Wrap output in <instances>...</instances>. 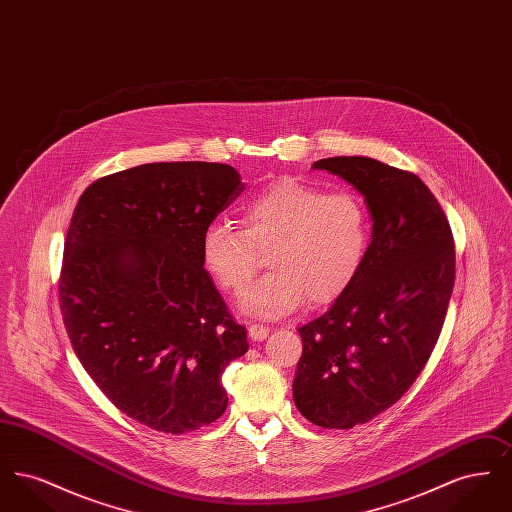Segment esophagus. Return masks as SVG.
Listing matches in <instances>:
<instances>
[{"label": "esophagus", "mask_w": 512, "mask_h": 512, "mask_svg": "<svg viewBox=\"0 0 512 512\" xmlns=\"http://www.w3.org/2000/svg\"><path fill=\"white\" fill-rule=\"evenodd\" d=\"M268 332H270V328L263 326V324H251L249 326V338L253 341L267 340Z\"/></svg>", "instance_id": "34e87169"}]
</instances>
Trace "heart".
Here are the masks:
<instances>
[{
	"instance_id": "obj_1",
	"label": "heart",
	"mask_w": 512,
	"mask_h": 512,
	"mask_svg": "<svg viewBox=\"0 0 512 512\" xmlns=\"http://www.w3.org/2000/svg\"><path fill=\"white\" fill-rule=\"evenodd\" d=\"M244 230L213 220L201 236V263L222 292L238 293L255 278L261 253L272 272L240 299L247 315L280 318L305 303L338 301L365 267L370 217L353 192H326L280 178L247 199Z\"/></svg>"
}]
</instances>
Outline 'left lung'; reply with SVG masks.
Here are the masks:
<instances>
[{
	"label": "left lung",
	"instance_id": "1",
	"mask_svg": "<svg viewBox=\"0 0 512 512\" xmlns=\"http://www.w3.org/2000/svg\"><path fill=\"white\" fill-rule=\"evenodd\" d=\"M365 197L372 240L353 286L297 332L293 378L299 413L349 430L390 409L428 363L455 284V244L438 199L413 174L370 157H328Z\"/></svg>",
	"mask_w": 512,
	"mask_h": 512
}]
</instances>
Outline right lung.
Instances as JSON below:
<instances>
[{
  "mask_svg": "<svg viewBox=\"0 0 512 512\" xmlns=\"http://www.w3.org/2000/svg\"><path fill=\"white\" fill-rule=\"evenodd\" d=\"M244 192L230 165L149 163L103 176L74 207L59 301L107 399L165 434L215 422L220 376L249 349L201 263V236Z\"/></svg>",
  "mask_w": 512,
  "mask_h": 512,
  "instance_id": "right-lung-1",
  "label": "right lung"
}]
</instances>
